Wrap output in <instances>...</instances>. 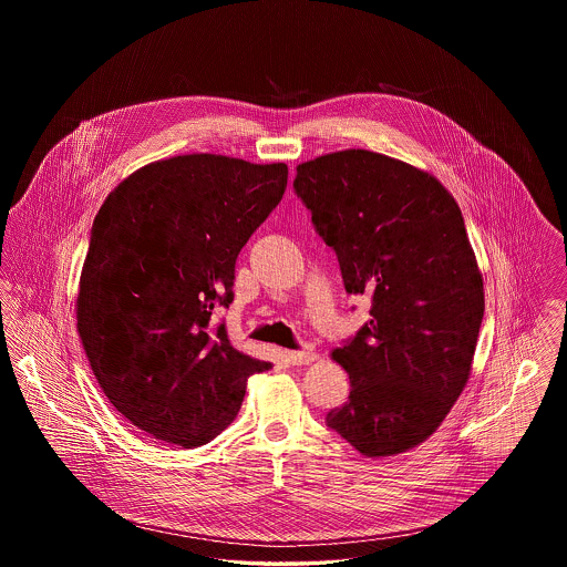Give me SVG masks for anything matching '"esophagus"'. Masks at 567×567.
I'll return each instance as SVG.
<instances>
[{
  "mask_svg": "<svg viewBox=\"0 0 567 567\" xmlns=\"http://www.w3.org/2000/svg\"><path fill=\"white\" fill-rule=\"evenodd\" d=\"M285 359H287V363H291V365H308V363H312V361L317 359V352L287 351L285 352Z\"/></svg>",
  "mask_w": 567,
  "mask_h": 567,
  "instance_id": "esophagus-1",
  "label": "esophagus"
}]
</instances>
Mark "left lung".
<instances>
[{
    "label": "left lung",
    "mask_w": 567,
    "mask_h": 567,
    "mask_svg": "<svg viewBox=\"0 0 567 567\" xmlns=\"http://www.w3.org/2000/svg\"><path fill=\"white\" fill-rule=\"evenodd\" d=\"M293 187L347 291L372 297V319L331 351L351 395L324 423L363 457L412 451L465 389L485 315L461 208L430 172L365 148L299 163Z\"/></svg>",
    "instance_id": "8db88e82"
}]
</instances>
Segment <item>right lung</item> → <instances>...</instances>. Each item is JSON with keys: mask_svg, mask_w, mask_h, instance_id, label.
Listing matches in <instances>:
<instances>
[{"mask_svg": "<svg viewBox=\"0 0 567 567\" xmlns=\"http://www.w3.org/2000/svg\"><path fill=\"white\" fill-rule=\"evenodd\" d=\"M285 163L193 153L148 163L93 220L76 329L110 404L140 432L195 449L236 419L270 361L210 327L234 299L238 252L287 189Z\"/></svg>", "mask_w": 567, "mask_h": 567, "instance_id": "right-lung-1", "label": "right lung"}]
</instances>
